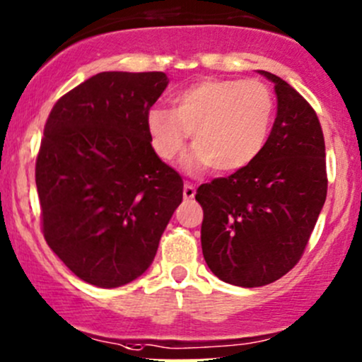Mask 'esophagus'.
I'll return each instance as SVG.
<instances>
[{"mask_svg": "<svg viewBox=\"0 0 362 362\" xmlns=\"http://www.w3.org/2000/svg\"><path fill=\"white\" fill-rule=\"evenodd\" d=\"M194 196H196V187H194L192 184H185L184 185V199H194Z\"/></svg>", "mask_w": 362, "mask_h": 362, "instance_id": "1", "label": "esophagus"}]
</instances>
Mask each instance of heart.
Here are the masks:
<instances>
[{
	"label": "heart",
	"mask_w": 362,
	"mask_h": 362,
	"mask_svg": "<svg viewBox=\"0 0 362 362\" xmlns=\"http://www.w3.org/2000/svg\"><path fill=\"white\" fill-rule=\"evenodd\" d=\"M173 108L149 111L148 130L158 156L173 161L192 134V172L244 170L263 153L272 130L275 99L259 81L204 78L178 93Z\"/></svg>",
	"instance_id": "heart-1"
}]
</instances>
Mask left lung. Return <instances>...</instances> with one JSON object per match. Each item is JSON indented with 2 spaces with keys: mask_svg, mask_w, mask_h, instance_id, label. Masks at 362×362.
Instances as JSON below:
<instances>
[{
  "mask_svg": "<svg viewBox=\"0 0 362 362\" xmlns=\"http://www.w3.org/2000/svg\"><path fill=\"white\" fill-rule=\"evenodd\" d=\"M276 118L263 153L197 189L206 264L237 287L273 284L299 263L327 199L325 139L315 110L269 71Z\"/></svg>",
  "mask_w": 362,
  "mask_h": 362,
  "instance_id": "obj_1",
  "label": "left lung"
}]
</instances>
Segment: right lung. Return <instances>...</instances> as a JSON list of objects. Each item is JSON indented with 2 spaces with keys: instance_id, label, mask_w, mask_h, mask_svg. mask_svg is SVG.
Masks as SVG:
<instances>
[{
  "instance_id": "1",
  "label": "right lung",
  "mask_w": 362,
  "mask_h": 362,
  "mask_svg": "<svg viewBox=\"0 0 362 362\" xmlns=\"http://www.w3.org/2000/svg\"><path fill=\"white\" fill-rule=\"evenodd\" d=\"M163 71H101L59 98L45 125L35 185L42 233L81 280L130 284L149 268L184 182L151 146Z\"/></svg>"
}]
</instances>
